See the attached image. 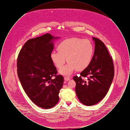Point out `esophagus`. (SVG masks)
<instances>
[{"label":"esophagus","instance_id":"1","mask_svg":"<svg viewBox=\"0 0 130 130\" xmlns=\"http://www.w3.org/2000/svg\"><path fill=\"white\" fill-rule=\"evenodd\" d=\"M70 79V78L68 77H64V80L66 81H69Z\"/></svg>","mask_w":130,"mask_h":130}]
</instances>
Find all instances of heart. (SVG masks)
Listing matches in <instances>:
<instances>
[{
	"label": "heart",
	"mask_w": 130,
	"mask_h": 130,
	"mask_svg": "<svg viewBox=\"0 0 130 130\" xmlns=\"http://www.w3.org/2000/svg\"><path fill=\"white\" fill-rule=\"evenodd\" d=\"M58 52H53L51 59L56 68L61 69L67 61L69 63L59 71L60 74L69 75L76 69L81 71L87 68L93 59L94 47L89 39L77 37L66 39L57 46Z\"/></svg>",
	"instance_id": "b5f03b06"
}]
</instances>
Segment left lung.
Instances as JSON below:
<instances>
[{
    "label": "left lung",
    "mask_w": 130,
    "mask_h": 130,
    "mask_svg": "<svg viewBox=\"0 0 130 130\" xmlns=\"http://www.w3.org/2000/svg\"><path fill=\"white\" fill-rule=\"evenodd\" d=\"M93 39L95 49L92 61L79 76L75 75L73 77L76 83L77 96L82 104L86 106L94 105L105 97L115 73L112 57L105 44L98 38Z\"/></svg>",
    "instance_id": "left-lung-1"
}]
</instances>
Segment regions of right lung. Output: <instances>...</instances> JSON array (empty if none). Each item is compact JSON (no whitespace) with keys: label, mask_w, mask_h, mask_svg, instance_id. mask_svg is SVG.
<instances>
[{"label":"right lung","mask_w":130,"mask_h":130,"mask_svg":"<svg viewBox=\"0 0 130 130\" xmlns=\"http://www.w3.org/2000/svg\"><path fill=\"white\" fill-rule=\"evenodd\" d=\"M57 38L46 34L29 39L18 57V75L22 88L32 102L45 109L57 103L64 82L61 75H56L50 57L54 49L52 41Z\"/></svg>","instance_id":"obj_1"}]
</instances>
